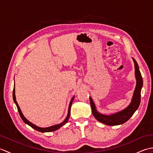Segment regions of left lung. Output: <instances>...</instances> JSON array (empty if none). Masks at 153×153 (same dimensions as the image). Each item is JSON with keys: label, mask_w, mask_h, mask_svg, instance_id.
<instances>
[{"label": "left lung", "mask_w": 153, "mask_h": 153, "mask_svg": "<svg viewBox=\"0 0 153 153\" xmlns=\"http://www.w3.org/2000/svg\"><path fill=\"white\" fill-rule=\"evenodd\" d=\"M133 59H134L135 64V74L137 83H136V87L130 105L127 107L126 108L123 110L121 112L114 114L110 116L103 115L97 112L95 104H94L92 99L89 97L92 113L94 117L99 122L108 126H116L122 124V123L128 121L131 118V116L134 114L136 110L138 108L141 102V91L143 86V78L140 71H139L137 62H136L134 58H133Z\"/></svg>", "instance_id": "obj_1"}]
</instances>
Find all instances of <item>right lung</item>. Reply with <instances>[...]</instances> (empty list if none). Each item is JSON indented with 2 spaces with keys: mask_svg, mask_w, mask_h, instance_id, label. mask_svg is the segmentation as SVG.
<instances>
[{
  "mask_svg": "<svg viewBox=\"0 0 153 153\" xmlns=\"http://www.w3.org/2000/svg\"><path fill=\"white\" fill-rule=\"evenodd\" d=\"M74 99V97H73L72 99H71L70 103V105H69V108H68V116L66 117V118L65 119L64 121L63 122L60 123V124H58V125H55V126H51V127H48V128H39V127L36 126L35 125H34L33 123H32L31 122H30V121H28V120L25 118L24 116L23 115V114L21 111L20 108H19V107L18 105V102L16 101V96H15V87H14V89H13V99H14V101L15 102V104L16 105V106H17L18 108V110L19 112V116H20L21 118L22 119L23 121H24L25 123H27L30 126H31V128H33V129H35V130H37L38 131H40V132H50V131H54L55 130H57L58 129H59L60 127H62V126H64L65 123H67V122L68 121V120H69L70 118V109H71V104L73 102V100Z\"/></svg>",
  "mask_w": 153,
  "mask_h": 153,
  "instance_id": "add662e5",
  "label": "right lung"
}]
</instances>
